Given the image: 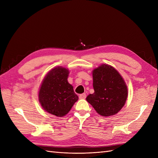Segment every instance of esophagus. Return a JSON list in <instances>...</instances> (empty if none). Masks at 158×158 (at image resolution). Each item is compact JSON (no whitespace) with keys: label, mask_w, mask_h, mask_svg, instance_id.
Wrapping results in <instances>:
<instances>
[{"label":"esophagus","mask_w":158,"mask_h":158,"mask_svg":"<svg viewBox=\"0 0 158 158\" xmlns=\"http://www.w3.org/2000/svg\"><path fill=\"white\" fill-rule=\"evenodd\" d=\"M86 98V94L85 93L81 94L79 95V98L80 99H85Z\"/></svg>","instance_id":"esophagus-1"}]
</instances>
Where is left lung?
Instances as JSON below:
<instances>
[{
    "label": "left lung",
    "instance_id": "left-lung-1",
    "mask_svg": "<svg viewBox=\"0 0 158 158\" xmlns=\"http://www.w3.org/2000/svg\"><path fill=\"white\" fill-rule=\"evenodd\" d=\"M94 92L86 100L99 115L107 117L118 113L125 105L127 97V86L117 70L107 64L94 70Z\"/></svg>",
    "mask_w": 158,
    "mask_h": 158
}]
</instances>
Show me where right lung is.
Returning <instances> with one entry per match:
<instances>
[{
	"label": "right lung",
	"mask_w": 158,
	"mask_h": 158,
	"mask_svg": "<svg viewBox=\"0 0 158 158\" xmlns=\"http://www.w3.org/2000/svg\"><path fill=\"white\" fill-rule=\"evenodd\" d=\"M69 73L62 67L53 69L43 79L39 90V99L43 109L57 117L68 113L79 98L67 81Z\"/></svg>",
	"instance_id": "obj_1"
}]
</instances>
